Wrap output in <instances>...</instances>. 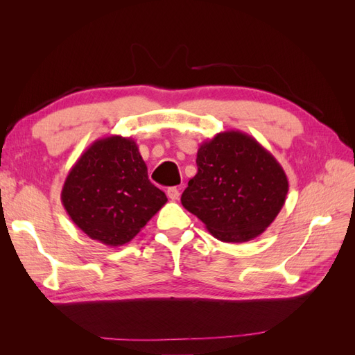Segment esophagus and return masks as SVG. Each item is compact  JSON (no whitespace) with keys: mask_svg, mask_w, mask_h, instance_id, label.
Returning a JSON list of instances; mask_svg holds the SVG:
<instances>
[{"mask_svg":"<svg viewBox=\"0 0 355 355\" xmlns=\"http://www.w3.org/2000/svg\"><path fill=\"white\" fill-rule=\"evenodd\" d=\"M167 197H168L170 200H179L180 192H179V189H178L176 187H171V188L167 189Z\"/></svg>","mask_w":355,"mask_h":355,"instance_id":"obj_1","label":"esophagus"}]
</instances>
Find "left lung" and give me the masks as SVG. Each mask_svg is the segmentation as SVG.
Here are the masks:
<instances>
[{"label":"left lung","instance_id":"1","mask_svg":"<svg viewBox=\"0 0 355 355\" xmlns=\"http://www.w3.org/2000/svg\"><path fill=\"white\" fill-rule=\"evenodd\" d=\"M197 167L180 201L214 239L250 241L270 227L284 206L288 191L284 170L249 135L230 130L202 142Z\"/></svg>","mask_w":355,"mask_h":355}]
</instances>
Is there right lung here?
Returning a JSON list of instances; mask_svg holds the SVG:
<instances>
[{
	"mask_svg": "<svg viewBox=\"0 0 355 355\" xmlns=\"http://www.w3.org/2000/svg\"><path fill=\"white\" fill-rule=\"evenodd\" d=\"M60 198L87 237L111 247L132 241L167 202L148 179L136 142L116 135L85 149L69 170Z\"/></svg>",
	"mask_w": 355,
	"mask_h": 355,
	"instance_id": "add662e5",
	"label": "right lung"
}]
</instances>
